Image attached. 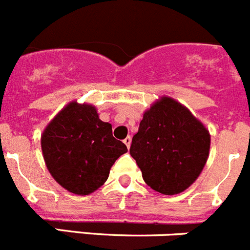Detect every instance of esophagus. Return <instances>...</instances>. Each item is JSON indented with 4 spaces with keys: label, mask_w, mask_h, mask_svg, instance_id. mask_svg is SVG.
<instances>
[{
    "label": "esophagus",
    "mask_w": 250,
    "mask_h": 250,
    "mask_svg": "<svg viewBox=\"0 0 250 250\" xmlns=\"http://www.w3.org/2000/svg\"><path fill=\"white\" fill-rule=\"evenodd\" d=\"M124 144L126 145L127 148H130V145H131V136H127L125 140H124Z\"/></svg>",
    "instance_id": "34e87169"
}]
</instances>
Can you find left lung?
<instances>
[{"instance_id":"obj_1","label":"left lung","mask_w":250,"mask_h":250,"mask_svg":"<svg viewBox=\"0 0 250 250\" xmlns=\"http://www.w3.org/2000/svg\"><path fill=\"white\" fill-rule=\"evenodd\" d=\"M210 136L187 107L168 97L144 114L130 155L148 186L162 194L181 193L202 172Z\"/></svg>"}]
</instances>
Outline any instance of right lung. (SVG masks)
Here are the masks:
<instances>
[{
	"label": "right lung",
	"instance_id": "right-lung-1",
	"mask_svg": "<svg viewBox=\"0 0 250 250\" xmlns=\"http://www.w3.org/2000/svg\"><path fill=\"white\" fill-rule=\"evenodd\" d=\"M42 151L54 180L75 194H89L109 177L114 162L127 151L113 136L111 124L93 105L70 103L42 135Z\"/></svg>",
	"mask_w": 250,
	"mask_h": 250
}]
</instances>
